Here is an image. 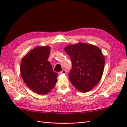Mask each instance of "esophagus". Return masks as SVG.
I'll return each mask as SVG.
<instances>
[{"label":"esophagus","mask_w":127,"mask_h":127,"mask_svg":"<svg viewBox=\"0 0 127 127\" xmlns=\"http://www.w3.org/2000/svg\"><path fill=\"white\" fill-rule=\"evenodd\" d=\"M58 74L59 75H62V74H66V71L65 70H63L61 72H59Z\"/></svg>","instance_id":"1"}]
</instances>
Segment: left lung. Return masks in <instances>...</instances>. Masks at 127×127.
Returning <instances> with one entry per match:
<instances>
[{
  "label": "left lung",
  "instance_id": "obj_1",
  "mask_svg": "<svg viewBox=\"0 0 127 127\" xmlns=\"http://www.w3.org/2000/svg\"><path fill=\"white\" fill-rule=\"evenodd\" d=\"M72 62L69 79L77 90L82 93L91 91L98 84L103 74L105 58L95 45L79 42L64 48Z\"/></svg>",
  "mask_w": 127,
  "mask_h": 127
}]
</instances>
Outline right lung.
Masks as SVG:
<instances>
[{"label": "right lung", "mask_w": 127, "mask_h": 127, "mask_svg": "<svg viewBox=\"0 0 127 127\" xmlns=\"http://www.w3.org/2000/svg\"><path fill=\"white\" fill-rule=\"evenodd\" d=\"M51 47L37 46L22 58L20 71L24 82L29 88L37 94H47L55 87L58 74L47 61Z\"/></svg>", "instance_id": "right-lung-1"}]
</instances>
